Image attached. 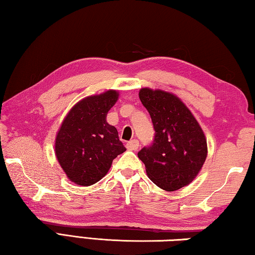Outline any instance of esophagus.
Listing matches in <instances>:
<instances>
[{
    "mask_svg": "<svg viewBox=\"0 0 255 255\" xmlns=\"http://www.w3.org/2000/svg\"><path fill=\"white\" fill-rule=\"evenodd\" d=\"M138 147H139V141L137 139H132L127 143V148L129 150H137Z\"/></svg>",
    "mask_w": 255,
    "mask_h": 255,
    "instance_id": "1",
    "label": "esophagus"
}]
</instances>
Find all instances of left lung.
<instances>
[{
    "instance_id": "obj_1",
    "label": "left lung",
    "mask_w": 255,
    "mask_h": 255,
    "mask_svg": "<svg viewBox=\"0 0 255 255\" xmlns=\"http://www.w3.org/2000/svg\"><path fill=\"white\" fill-rule=\"evenodd\" d=\"M139 99L149 112L155 130L150 146L138 152L146 173L166 191L192 182L207 157V140L187 106L174 94L140 89Z\"/></svg>"
}]
</instances>
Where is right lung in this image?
Listing matches in <instances>:
<instances>
[{
    "label": "right lung",
    "mask_w": 255,
    "mask_h": 255,
    "mask_svg": "<svg viewBox=\"0 0 255 255\" xmlns=\"http://www.w3.org/2000/svg\"><path fill=\"white\" fill-rule=\"evenodd\" d=\"M109 90L76 103L68 112L56 136L55 154L72 182L92 185L100 181L112 161L126 148L116 127L107 123V114L118 100Z\"/></svg>",
    "instance_id": "1"
}]
</instances>
